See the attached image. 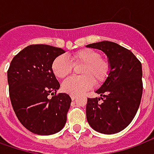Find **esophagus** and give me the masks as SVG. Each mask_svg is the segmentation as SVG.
Returning <instances> with one entry per match:
<instances>
[{
	"label": "esophagus",
	"instance_id": "obj_1",
	"mask_svg": "<svg viewBox=\"0 0 154 154\" xmlns=\"http://www.w3.org/2000/svg\"><path fill=\"white\" fill-rule=\"evenodd\" d=\"M70 97H71V99H72L73 101L75 100V99H76V97H75V96H74V95H70Z\"/></svg>",
	"mask_w": 154,
	"mask_h": 154
}]
</instances>
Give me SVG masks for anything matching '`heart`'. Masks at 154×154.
<instances>
[{"instance_id":"obj_1","label":"heart","mask_w":154,"mask_h":154,"mask_svg":"<svg viewBox=\"0 0 154 154\" xmlns=\"http://www.w3.org/2000/svg\"><path fill=\"white\" fill-rule=\"evenodd\" d=\"M73 65H83L81 76H73L62 84V88L67 94L80 95L90 89L94 84L98 86L106 81L110 74L111 66L108 60L102 57L98 51L84 48L70 57V60L63 55L56 57L51 64L52 72L57 78L64 79L72 72Z\"/></svg>"}]
</instances>
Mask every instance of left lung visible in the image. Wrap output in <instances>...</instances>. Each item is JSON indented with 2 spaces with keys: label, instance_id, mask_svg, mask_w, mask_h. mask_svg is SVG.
Segmentation results:
<instances>
[{
  "label": "left lung",
  "instance_id": "1",
  "mask_svg": "<svg viewBox=\"0 0 154 154\" xmlns=\"http://www.w3.org/2000/svg\"><path fill=\"white\" fill-rule=\"evenodd\" d=\"M106 54L111 66L106 81L88 98L86 117L94 131L112 134L130 125L140 106L143 93L142 65L130 50L116 42L103 41L86 46ZM101 98L102 103H98Z\"/></svg>",
  "mask_w": 154,
  "mask_h": 154
}]
</instances>
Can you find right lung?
<instances>
[{
	"mask_svg": "<svg viewBox=\"0 0 154 154\" xmlns=\"http://www.w3.org/2000/svg\"><path fill=\"white\" fill-rule=\"evenodd\" d=\"M65 52L49 45H30L11 60L7 71L11 104L20 123L33 134H56L66 125L71 98L56 94L60 84L51 69L54 59Z\"/></svg>",
	"mask_w": 154,
	"mask_h": 154,
	"instance_id": "obj_1",
	"label": "right lung"
}]
</instances>
